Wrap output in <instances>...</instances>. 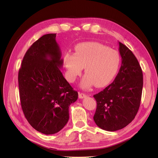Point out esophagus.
Wrapping results in <instances>:
<instances>
[{
    "instance_id": "esophagus-1",
    "label": "esophagus",
    "mask_w": 158,
    "mask_h": 158,
    "mask_svg": "<svg viewBox=\"0 0 158 158\" xmlns=\"http://www.w3.org/2000/svg\"><path fill=\"white\" fill-rule=\"evenodd\" d=\"M86 97V94H85L84 93H79V98L82 99Z\"/></svg>"
}]
</instances>
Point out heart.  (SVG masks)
Listing matches in <instances>:
<instances>
[{
    "label": "heart",
    "instance_id": "1",
    "mask_svg": "<svg viewBox=\"0 0 158 158\" xmlns=\"http://www.w3.org/2000/svg\"><path fill=\"white\" fill-rule=\"evenodd\" d=\"M74 53L67 52L63 55L66 76L73 82L84 67L85 74L80 87L88 89L107 85L117 73L121 63L118 52L98 42H85L75 47Z\"/></svg>",
    "mask_w": 158,
    "mask_h": 158
}]
</instances>
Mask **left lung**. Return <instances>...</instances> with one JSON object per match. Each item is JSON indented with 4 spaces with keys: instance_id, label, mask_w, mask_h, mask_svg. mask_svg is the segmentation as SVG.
Instances as JSON below:
<instances>
[{
    "instance_id": "obj_1",
    "label": "left lung",
    "mask_w": 158,
    "mask_h": 158,
    "mask_svg": "<svg viewBox=\"0 0 158 158\" xmlns=\"http://www.w3.org/2000/svg\"><path fill=\"white\" fill-rule=\"evenodd\" d=\"M122 64L115 79L94 95L97 108L94 120L103 130L116 131L131 123L140 105L143 74L139 63L127 46L118 42Z\"/></svg>"
}]
</instances>
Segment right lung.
<instances>
[{
  "mask_svg": "<svg viewBox=\"0 0 158 158\" xmlns=\"http://www.w3.org/2000/svg\"><path fill=\"white\" fill-rule=\"evenodd\" d=\"M56 33L43 35L26 51L18 73L22 111L30 125L45 135L59 132L78 99L60 69L63 64Z\"/></svg>",
  "mask_w": 158,
  "mask_h": 158,
  "instance_id": "right-lung-1",
  "label": "right lung"
}]
</instances>
